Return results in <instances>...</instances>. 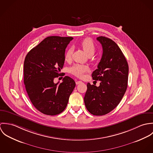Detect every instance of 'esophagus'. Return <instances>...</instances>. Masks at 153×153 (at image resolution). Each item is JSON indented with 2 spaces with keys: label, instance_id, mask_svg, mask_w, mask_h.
Masks as SVG:
<instances>
[{
  "label": "esophagus",
  "instance_id": "esophagus-1",
  "mask_svg": "<svg viewBox=\"0 0 153 153\" xmlns=\"http://www.w3.org/2000/svg\"><path fill=\"white\" fill-rule=\"evenodd\" d=\"M81 83H82V82L81 81H76V85L80 84H81Z\"/></svg>",
  "mask_w": 153,
  "mask_h": 153
}]
</instances>
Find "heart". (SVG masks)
<instances>
[{
  "label": "heart",
  "instance_id": "b5f03b06",
  "mask_svg": "<svg viewBox=\"0 0 153 153\" xmlns=\"http://www.w3.org/2000/svg\"><path fill=\"white\" fill-rule=\"evenodd\" d=\"M80 46L83 49L84 51L88 56H92L94 55L95 50V45L93 41L89 38L84 39L80 44ZM72 49V48H69L65 54V60L68 62L71 59ZM71 74L78 76L81 77L83 76L84 74L89 71V68L87 66L81 65H75L72 66L70 69Z\"/></svg>",
  "mask_w": 153,
  "mask_h": 153
}]
</instances>
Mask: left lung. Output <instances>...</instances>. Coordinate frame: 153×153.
Masks as SVG:
<instances>
[{"instance_id": "1", "label": "left lung", "mask_w": 153, "mask_h": 153, "mask_svg": "<svg viewBox=\"0 0 153 153\" xmlns=\"http://www.w3.org/2000/svg\"><path fill=\"white\" fill-rule=\"evenodd\" d=\"M102 45V55L92 79L100 81L97 87L87 84L84 102L88 111L94 115H104L120 102L127 88L128 65L121 50L114 41L105 36L97 38Z\"/></svg>"}]
</instances>
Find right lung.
Masks as SVG:
<instances>
[{
  "label": "right lung",
  "instance_id": "right-lung-1",
  "mask_svg": "<svg viewBox=\"0 0 153 153\" xmlns=\"http://www.w3.org/2000/svg\"><path fill=\"white\" fill-rule=\"evenodd\" d=\"M72 37L48 36L26 55L24 61V84L29 98L41 112L55 115L65 109L75 87L74 80L65 76L59 84L55 78L65 62L67 45Z\"/></svg>",
  "mask_w": 153,
  "mask_h": 153
}]
</instances>
